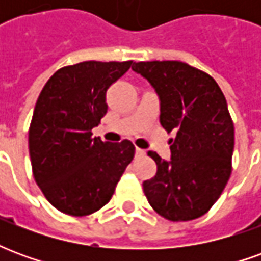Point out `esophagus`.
Returning <instances> with one entry per match:
<instances>
[{"label": "esophagus", "instance_id": "esophagus-1", "mask_svg": "<svg viewBox=\"0 0 261 261\" xmlns=\"http://www.w3.org/2000/svg\"><path fill=\"white\" fill-rule=\"evenodd\" d=\"M145 149H141V148H136V155L137 156H144L145 155Z\"/></svg>", "mask_w": 261, "mask_h": 261}]
</instances>
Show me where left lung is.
Instances as JSON below:
<instances>
[{"label":"left lung","mask_w":261,"mask_h":261,"mask_svg":"<svg viewBox=\"0 0 261 261\" xmlns=\"http://www.w3.org/2000/svg\"><path fill=\"white\" fill-rule=\"evenodd\" d=\"M159 97L161 124L175 131L170 159L156 152V175L142 183L148 202L169 221H190L213 207L230 176L235 130L218 84L181 61L134 63Z\"/></svg>","instance_id":"1"}]
</instances>
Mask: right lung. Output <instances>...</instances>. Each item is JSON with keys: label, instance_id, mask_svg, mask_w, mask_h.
<instances>
[{"label": "right lung", "instance_id": "1", "mask_svg": "<svg viewBox=\"0 0 261 261\" xmlns=\"http://www.w3.org/2000/svg\"><path fill=\"white\" fill-rule=\"evenodd\" d=\"M133 61H84L59 69L39 95L29 155L37 186L48 202L68 215H89L106 205L136 152L128 140L92 138L108 113L106 91Z\"/></svg>", "mask_w": 261, "mask_h": 261}]
</instances>
